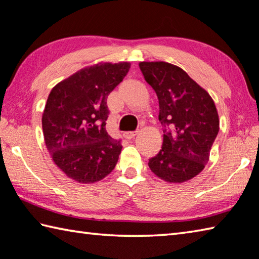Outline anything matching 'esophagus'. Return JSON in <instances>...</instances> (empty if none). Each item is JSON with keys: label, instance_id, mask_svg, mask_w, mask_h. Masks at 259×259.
I'll return each instance as SVG.
<instances>
[{"label": "esophagus", "instance_id": "1", "mask_svg": "<svg viewBox=\"0 0 259 259\" xmlns=\"http://www.w3.org/2000/svg\"><path fill=\"white\" fill-rule=\"evenodd\" d=\"M136 135H137V131H126V133L123 134L126 139H133Z\"/></svg>", "mask_w": 259, "mask_h": 259}]
</instances>
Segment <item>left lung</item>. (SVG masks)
<instances>
[{"mask_svg":"<svg viewBox=\"0 0 259 259\" xmlns=\"http://www.w3.org/2000/svg\"><path fill=\"white\" fill-rule=\"evenodd\" d=\"M139 68L157 95L158 120L172 128L164 130L162 149L149 159V168L170 183L191 180L207 164L220 130L213 98L175 64L144 61Z\"/></svg>","mask_w":259,"mask_h":259,"instance_id":"left-lung-1","label":"left lung"}]
</instances>
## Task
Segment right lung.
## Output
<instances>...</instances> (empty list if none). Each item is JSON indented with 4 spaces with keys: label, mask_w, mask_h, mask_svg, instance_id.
I'll return each instance as SVG.
<instances>
[{
    "label": "right lung",
    "mask_w": 259,
    "mask_h": 259,
    "mask_svg": "<svg viewBox=\"0 0 259 259\" xmlns=\"http://www.w3.org/2000/svg\"><path fill=\"white\" fill-rule=\"evenodd\" d=\"M130 65L100 62L52 88L41 116L45 145L53 162L74 181H101L116 165L122 145L105 129L106 100Z\"/></svg>",
    "instance_id": "add662e5"
}]
</instances>
